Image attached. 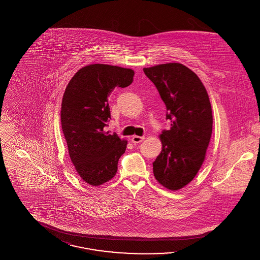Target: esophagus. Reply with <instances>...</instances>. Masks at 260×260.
<instances>
[{
	"instance_id": "obj_1",
	"label": "esophagus",
	"mask_w": 260,
	"mask_h": 260,
	"mask_svg": "<svg viewBox=\"0 0 260 260\" xmlns=\"http://www.w3.org/2000/svg\"><path fill=\"white\" fill-rule=\"evenodd\" d=\"M144 140V136H134L132 137V142L133 143H140V142H142Z\"/></svg>"
}]
</instances>
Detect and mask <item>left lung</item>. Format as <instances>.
<instances>
[{
	"label": "left lung",
	"instance_id": "left-lung-1",
	"mask_svg": "<svg viewBox=\"0 0 260 260\" xmlns=\"http://www.w3.org/2000/svg\"><path fill=\"white\" fill-rule=\"evenodd\" d=\"M143 71L157 87L171 121V128L159 136L161 151L153 173L161 186L177 191L193 180L206 159L213 123L209 94L198 76L181 63Z\"/></svg>",
	"mask_w": 260,
	"mask_h": 260
}]
</instances>
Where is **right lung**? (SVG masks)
Here are the masks:
<instances>
[{
    "label": "right lung",
    "mask_w": 260,
    "mask_h": 260,
    "mask_svg": "<svg viewBox=\"0 0 260 260\" xmlns=\"http://www.w3.org/2000/svg\"><path fill=\"white\" fill-rule=\"evenodd\" d=\"M135 71L108 64H89L72 77L61 102V125L70 159L87 184L99 186L112 179L127 145L125 139L109 135L108 98L115 87L134 81Z\"/></svg>",
    "instance_id": "right-lung-1"
}]
</instances>
